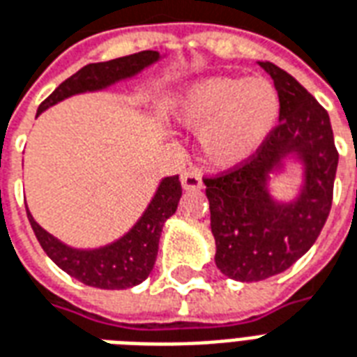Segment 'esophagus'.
<instances>
[{
    "instance_id": "obj_1",
    "label": "esophagus",
    "mask_w": 357,
    "mask_h": 357,
    "mask_svg": "<svg viewBox=\"0 0 357 357\" xmlns=\"http://www.w3.org/2000/svg\"><path fill=\"white\" fill-rule=\"evenodd\" d=\"M181 185L183 189H200L202 187V176L197 168H187L181 172Z\"/></svg>"
}]
</instances>
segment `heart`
<instances>
[{
  "label": "heart",
  "mask_w": 357,
  "mask_h": 357,
  "mask_svg": "<svg viewBox=\"0 0 357 357\" xmlns=\"http://www.w3.org/2000/svg\"><path fill=\"white\" fill-rule=\"evenodd\" d=\"M278 92L263 77H212L192 84L178 105L179 121L200 128L213 165L232 166L257 151L278 119Z\"/></svg>",
  "instance_id": "heart-1"
}]
</instances>
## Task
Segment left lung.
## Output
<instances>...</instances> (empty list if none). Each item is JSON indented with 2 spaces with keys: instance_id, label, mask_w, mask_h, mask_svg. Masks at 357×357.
<instances>
[{
  "instance_id": "obj_1",
  "label": "left lung",
  "mask_w": 357,
  "mask_h": 357,
  "mask_svg": "<svg viewBox=\"0 0 357 357\" xmlns=\"http://www.w3.org/2000/svg\"><path fill=\"white\" fill-rule=\"evenodd\" d=\"M259 64L278 91L280 123L253 155L204 178L215 265L238 282L284 273L312 248L331 210L339 165L329 115L318 100L276 64ZM287 154L305 162V187L295 203L278 205L266 191V174Z\"/></svg>"
}]
</instances>
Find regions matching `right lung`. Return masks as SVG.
Instances as JSON below:
<instances>
[{
	"mask_svg": "<svg viewBox=\"0 0 357 357\" xmlns=\"http://www.w3.org/2000/svg\"><path fill=\"white\" fill-rule=\"evenodd\" d=\"M158 60L157 51H142L128 56L115 58L109 62H98L81 68L64 83L56 86L51 96L41 102L38 115L49 105H54L60 100L86 91H100L119 79L130 77L145 66ZM181 199V183L179 176H170L160 181L155 199L142 215L130 232L113 244L100 250H73L62 242H58L52 234L41 229L28 212L30 225L36 232V238L45 250V253L56 263L64 273L73 276L86 286L100 289H126V287L142 284L153 271L158 253V238L165 227V221L176 213Z\"/></svg>",
	"mask_w": 357,
	"mask_h": 357,
	"instance_id": "1",
	"label": "right lung"
}]
</instances>
